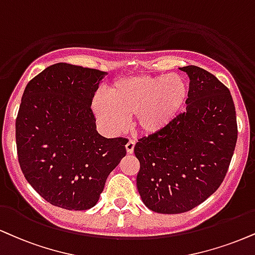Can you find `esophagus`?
<instances>
[{
  "mask_svg": "<svg viewBox=\"0 0 255 255\" xmlns=\"http://www.w3.org/2000/svg\"><path fill=\"white\" fill-rule=\"evenodd\" d=\"M134 146H135V141H134V140L128 141L127 145H126V151H127L128 154H133Z\"/></svg>",
  "mask_w": 255,
  "mask_h": 255,
  "instance_id": "esophagus-1",
  "label": "esophagus"
}]
</instances>
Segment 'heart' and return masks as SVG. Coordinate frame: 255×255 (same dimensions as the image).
<instances>
[{
  "label": "heart",
  "instance_id": "b5f03b06",
  "mask_svg": "<svg viewBox=\"0 0 255 255\" xmlns=\"http://www.w3.org/2000/svg\"><path fill=\"white\" fill-rule=\"evenodd\" d=\"M188 84L177 73L137 75L116 79L106 97H95L93 110L107 129L119 131L134 116L140 133L154 134L167 127L182 112L188 100Z\"/></svg>",
  "mask_w": 255,
  "mask_h": 255
}]
</instances>
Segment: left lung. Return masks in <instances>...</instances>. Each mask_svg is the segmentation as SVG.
Segmentation results:
<instances>
[{
	"label": "left lung",
	"instance_id": "8db88e82",
	"mask_svg": "<svg viewBox=\"0 0 255 255\" xmlns=\"http://www.w3.org/2000/svg\"><path fill=\"white\" fill-rule=\"evenodd\" d=\"M190 87L186 110L167 127L137 140V191L148 209L180 214L211 196L225 179L238 140L229 89L195 65L180 67Z\"/></svg>",
	"mask_w": 255,
	"mask_h": 255
}]
</instances>
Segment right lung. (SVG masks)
I'll use <instances>...</instances> for the list:
<instances>
[{
	"label": "right lung",
	"instance_id": "right-lung-1",
	"mask_svg": "<svg viewBox=\"0 0 255 255\" xmlns=\"http://www.w3.org/2000/svg\"><path fill=\"white\" fill-rule=\"evenodd\" d=\"M106 76L58 63L24 89L15 124L17 158L27 182L52 205L93 208L127 153V139H107L96 130L91 103Z\"/></svg>",
	"mask_w": 255,
	"mask_h": 255
}]
</instances>
